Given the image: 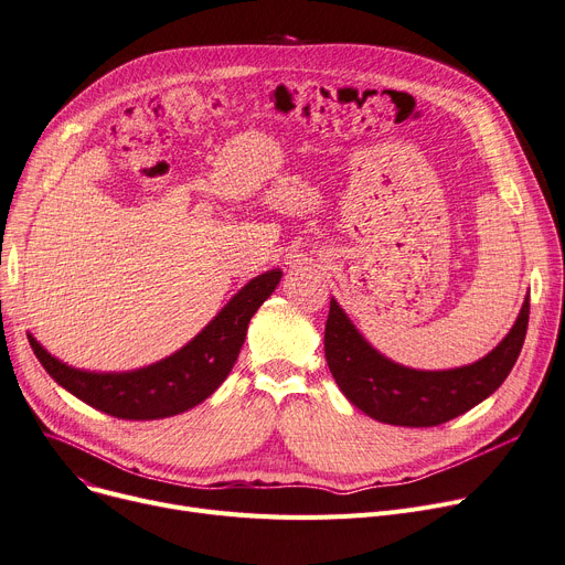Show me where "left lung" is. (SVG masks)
<instances>
[{
  "label": "left lung",
  "mask_w": 565,
  "mask_h": 565,
  "mask_svg": "<svg viewBox=\"0 0 565 565\" xmlns=\"http://www.w3.org/2000/svg\"><path fill=\"white\" fill-rule=\"evenodd\" d=\"M526 324L529 298L511 332L486 358L458 369L419 371L384 358L332 298L324 324V358L343 396L371 419L430 428L460 417L501 387L520 358Z\"/></svg>",
  "instance_id": "8db88e82"
}]
</instances>
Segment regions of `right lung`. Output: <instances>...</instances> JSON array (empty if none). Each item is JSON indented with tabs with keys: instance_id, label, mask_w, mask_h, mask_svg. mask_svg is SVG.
I'll return each instance as SVG.
<instances>
[{
	"instance_id": "right-lung-1",
	"label": "right lung",
	"mask_w": 565,
	"mask_h": 565,
	"mask_svg": "<svg viewBox=\"0 0 565 565\" xmlns=\"http://www.w3.org/2000/svg\"><path fill=\"white\" fill-rule=\"evenodd\" d=\"M279 281V267L254 277L181 350L135 371L75 369L56 360L32 334L26 339L58 387L86 405L128 422L167 419L196 407L217 392L241 354L252 316L270 298Z\"/></svg>"
}]
</instances>
